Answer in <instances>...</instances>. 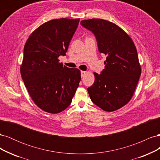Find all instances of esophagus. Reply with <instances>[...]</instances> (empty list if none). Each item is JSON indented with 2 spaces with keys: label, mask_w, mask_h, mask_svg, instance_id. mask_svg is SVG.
<instances>
[{
  "label": "esophagus",
  "mask_w": 160,
  "mask_h": 160,
  "mask_svg": "<svg viewBox=\"0 0 160 160\" xmlns=\"http://www.w3.org/2000/svg\"><path fill=\"white\" fill-rule=\"evenodd\" d=\"M87 73V71H81V77H84Z\"/></svg>",
  "instance_id": "1"
}]
</instances>
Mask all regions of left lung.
Instances as JSON below:
<instances>
[{
  "instance_id": "1",
  "label": "left lung",
  "mask_w": 160,
  "mask_h": 160,
  "mask_svg": "<svg viewBox=\"0 0 160 160\" xmlns=\"http://www.w3.org/2000/svg\"><path fill=\"white\" fill-rule=\"evenodd\" d=\"M81 25L95 36L99 51L107 56L101 74L88 88L91 100L105 111L118 110L132 99L141 75L136 47L122 28L103 19L92 18Z\"/></svg>"
}]
</instances>
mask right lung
Instances as JSON below:
<instances>
[{"mask_svg": "<svg viewBox=\"0 0 160 160\" xmlns=\"http://www.w3.org/2000/svg\"><path fill=\"white\" fill-rule=\"evenodd\" d=\"M79 18L53 19L34 31L24 47L21 74L32 101L50 113L71 104L81 81L78 69L69 68L58 57L66 55Z\"/></svg>", "mask_w": 160, "mask_h": 160, "instance_id": "add662e5", "label": "right lung"}]
</instances>
